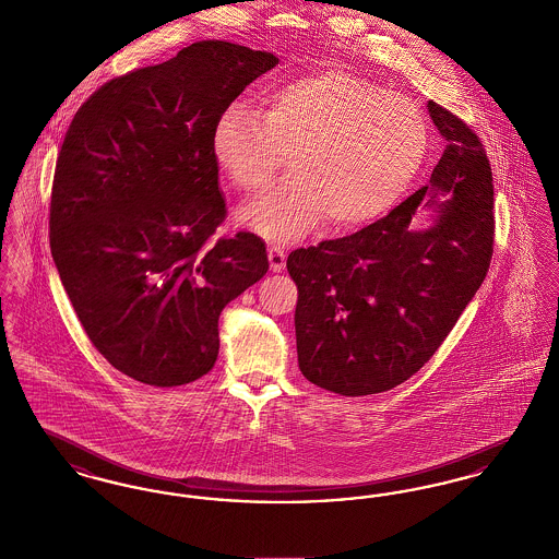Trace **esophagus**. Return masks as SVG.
<instances>
[{
    "instance_id": "esophagus-1",
    "label": "esophagus",
    "mask_w": 559,
    "mask_h": 559,
    "mask_svg": "<svg viewBox=\"0 0 559 559\" xmlns=\"http://www.w3.org/2000/svg\"><path fill=\"white\" fill-rule=\"evenodd\" d=\"M267 262H270V270L272 272H283L285 264H287V255L285 249L281 245H267Z\"/></svg>"
}]
</instances>
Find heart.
<instances>
[{
    "mask_svg": "<svg viewBox=\"0 0 559 559\" xmlns=\"http://www.w3.org/2000/svg\"><path fill=\"white\" fill-rule=\"evenodd\" d=\"M426 115L411 98L344 69L270 90L260 110L230 105L213 123V159L255 194L292 157V180L245 207L239 222L272 240L369 224L392 210L424 167Z\"/></svg>",
    "mask_w": 559,
    "mask_h": 559,
    "instance_id": "obj_1",
    "label": "heart"
}]
</instances>
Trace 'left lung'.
Masks as SVG:
<instances>
[{
  "label": "left lung",
  "mask_w": 559,
  "mask_h": 559,
  "mask_svg": "<svg viewBox=\"0 0 559 559\" xmlns=\"http://www.w3.org/2000/svg\"><path fill=\"white\" fill-rule=\"evenodd\" d=\"M427 108L444 138L429 185L367 228L287 258L299 371L322 390L369 396L404 383L486 278L495 245L490 163L463 119L433 100ZM417 206L437 212L421 231L412 226Z\"/></svg>",
  "instance_id": "obj_1"
}]
</instances>
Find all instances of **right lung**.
Listing matches in <instances>:
<instances>
[{
  "instance_id": "obj_1",
  "label": "right lung",
  "mask_w": 559,
  "mask_h": 559,
  "mask_svg": "<svg viewBox=\"0 0 559 559\" xmlns=\"http://www.w3.org/2000/svg\"><path fill=\"white\" fill-rule=\"evenodd\" d=\"M278 64L239 44L197 41L98 87L75 112L53 171L50 247L90 342L155 388L212 371L217 319L267 272L251 233L222 237L215 119Z\"/></svg>"
}]
</instances>
